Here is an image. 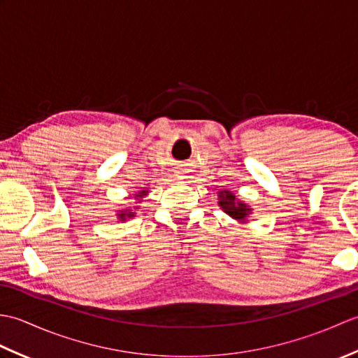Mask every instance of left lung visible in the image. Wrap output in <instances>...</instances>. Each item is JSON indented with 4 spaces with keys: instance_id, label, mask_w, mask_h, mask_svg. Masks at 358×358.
I'll return each mask as SVG.
<instances>
[{
    "instance_id": "obj_1",
    "label": "left lung",
    "mask_w": 358,
    "mask_h": 358,
    "mask_svg": "<svg viewBox=\"0 0 358 358\" xmlns=\"http://www.w3.org/2000/svg\"><path fill=\"white\" fill-rule=\"evenodd\" d=\"M218 204L227 215L232 217L237 222L245 223L248 215L252 212L248 204L241 203L240 200L235 199V195L231 191H220L218 192Z\"/></svg>"
}]
</instances>
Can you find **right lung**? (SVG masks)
Instances as JSON below:
<instances>
[{
  "label": "right lung",
  "mask_w": 358,
  "mask_h": 358,
  "mask_svg": "<svg viewBox=\"0 0 358 358\" xmlns=\"http://www.w3.org/2000/svg\"><path fill=\"white\" fill-rule=\"evenodd\" d=\"M144 195H148V191H140L138 194H135V204H140L141 201H143V196ZM140 206H135L134 209H123V210H120L118 212V218L121 220V222H126L127 218H132V217H135V214H136V209H138Z\"/></svg>",
  "instance_id": "obj_1"
}]
</instances>
